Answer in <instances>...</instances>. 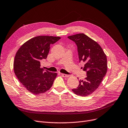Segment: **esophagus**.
<instances>
[{
  "instance_id": "1",
  "label": "esophagus",
  "mask_w": 128,
  "mask_h": 128,
  "mask_svg": "<svg viewBox=\"0 0 128 128\" xmlns=\"http://www.w3.org/2000/svg\"><path fill=\"white\" fill-rule=\"evenodd\" d=\"M61 75L64 78H68L69 76V75L68 74H63V73H61Z\"/></svg>"
}]
</instances>
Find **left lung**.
<instances>
[{
  "label": "left lung",
  "instance_id": "1",
  "mask_svg": "<svg viewBox=\"0 0 128 128\" xmlns=\"http://www.w3.org/2000/svg\"><path fill=\"white\" fill-rule=\"evenodd\" d=\"M77 46L79 62H83V70L86 72L84 80H79V85L72 89L76 95L86 96L98 88L107 72V59L104 52L98 42L84 34L68 36Z\"/></svg>",
  "mask_w": 128,
  "mask_h": 128
}]
</instances>
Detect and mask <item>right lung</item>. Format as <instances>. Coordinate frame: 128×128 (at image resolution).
I'll return each mask as SVG.
<instances>
[{"label":"right lung","instance_id":"right-lung-1","mask_svg":"<svg viewBox=\"0 0 128 128\" xmlns=\"http://www.w3.org/2000/svg\"><path fill=\"white\" fill-rule=\"evenodd\" d=\"M60 39V37L37 36L25 42L16 53L14 72L24 86L32 94L44 93L53 85L57 73L40 68V62L46 59L50 45Z\"/></svg>","mask_w":128,"mask_h":128}]
</instances>
